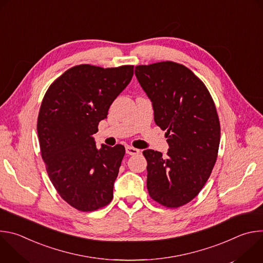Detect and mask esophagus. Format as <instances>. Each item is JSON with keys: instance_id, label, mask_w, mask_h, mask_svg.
I'll return each instance as SVG.
<instances>
[{"instance_id": "esophagus-1", "label": "esophagus", "mask_w": 263, "mask_h": 263, "mask_svg": "<svg viewBox=\"0 0 263 263\" xmlns=\"http://www.w3.org/2000/svg\"><path fill=\"white\" fill-rule=\"evenodd\" d=\"M126 153L128 155H137V154H139V149L135 148L133 146H127L126 147Z\"/></svg>"}]
</instances>
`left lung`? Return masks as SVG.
Returning a JSON list of instances; mask_svg holds the SVG:
<instances>
[{
    "label": "left lung",
    "mask_w": 263,
    "mask_h": 263,
    "mask_svg": "<svg viewBox=\"0 0 263 263\" xmlns=\"http://www.w3.org/2000/svg\"><path fill=\"white\" fill-rule=\"evenodd\" d=\"M135 76L170 145L165 157L151 148L143 151L148 195L177 208L198 196L215 164L220 138L215 105L204 83L182 64L137 65Z\"/></svg>",
    "instance_id": "8db88e82"
}]
</instances>
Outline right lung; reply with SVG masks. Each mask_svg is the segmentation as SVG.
Returning a JSON list of instances; mask_svg holds the SVG:
<instances>
[{"mask_svg": "<svg viewBox=\"0 0 263 263\" xmlns=\"http://www.w3.org/2000/svg\"><path fill=\"white\" fill-rule=\"evenodd\" d=\"M133 65L67 69L47 90L37 120L42 157L59 196L80 211H93L114 198L125 146L102 144L93 134L133 77Z\"/></svg>", "mask_w": 263, "mask_h": 263, "instance_id": "1", "label": "right lung"}]
</instances>
